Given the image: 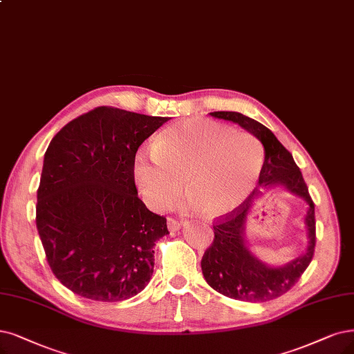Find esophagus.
Segmentation results:
<instances>
[{"label":"esophagus","mask_w":354,"mask_h":354,"mask_svg":"<svg viewBox=\"0 0 354 354\" xmlns=\"http://www.w3.org/2000/svg\"><path fill=\"white\" fill-rule=\"evenodd\" d=\"M180 226H182V221L172 218V217L167 218V227L170 232H178L180 229Z\"/></svg>","instance_id":"esophagus-1"}]
</instances>
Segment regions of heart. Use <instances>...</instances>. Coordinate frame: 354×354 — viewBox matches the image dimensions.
Masks as SVG:
<instances>
[{
    "label": "heart",
    "instance_id": "b5f03b06",
    "mask_svg": "<svg viewBox=\"0 0 354 354\" xmlns=\"http://www.w3.org/2000/svg\"><path fill=\"white\" fill-rule=\"evenodd\" d=\"M259 142L243 131L204 120H187L157 134L153 151L138 150L134 178L146 203L163 208L180 192L208 217L234 210L263 169Z\"/></svg>",
    "mask_w": 354,
    "mask_h": 354
}]
</instances>
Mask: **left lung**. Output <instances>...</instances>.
I'll return each mask as SVG.
<instances>
[{"label":"left lung","instance_id":"8db88e82","mask_svg":"<svg viewBox=\"0 0 354 354\" xmlns=\"http://www.w3.org/2000/svg\"><path fill=\"white\" fill-rule=\"evenodd\" d=\"M218 120L239 124L248 133L257 137L264 146V165L259 172L258 187L239 207L213 225L214 241L207 248L201 259L205 281L221 295L245 302H268L289 292L310 264L315 251V204H313L302 172L271 131L239 112H213ZM284 187L304 198L310 205L306 216L308 229L307 251L284 266L270 268L259 261L245 246L244 225L253 201L263 190Z\"/></svg>","mask_w":354,"mask_h":354}]
</instances>
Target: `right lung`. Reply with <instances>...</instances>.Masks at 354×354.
Segmentation results:
<instances>
[{"label":"right lung","mask_w":354,"mask_h":354,"mask_svg":"<svg viewBox=\"0 0 354 354\" xmlns=\"http://www.w3.org/2000/svg\"><path fill=\"white\" fill-rule=\"evenodd\" d=\"M167 120L100 106L49 142L36 227L52 272L75 295L121 302L149 284L153 246L169 230L138 198L134 157Z\"/></svg>","instance_id":"right-lung-1"}]
</instances>
